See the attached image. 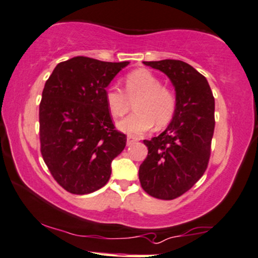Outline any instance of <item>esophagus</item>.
<instances>
[{
	"mask_svg": "<svg viewBox=\"0 0 258 258\" xmlns=\"http://www.w3.org/2000/svg\"><path fill=\"white\" fill-rule=\"evenodd\" d=\"M136 142H138L137 137H133V136H128L127 137V145H133Z\"/></svg>",
	"mask_w": 258,
	"mask_h": 258,
	"instance_id": "esophagus-1",
	"label": "esophagus"
}]
</instances>
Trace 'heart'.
Returning <instances> with one entry per match:
<instances>
[{"label": "heart", "mask_w": 258, "mask_h": 258, "mask_svg": "<svg viewBox=\"0 0 258 258\" xmlns=\"http://www.w3.org/2000/svg\"><path fill=\"white\" fill-rule=\"evenodd\" d=\"M104 101L110 115H125L135 102V113L117 122V128L128 135H142L154 123L162 127L170 122L176 109L174 90L161 83L149 70H136L123 78V91L109 86L104 91Z\"/></svg>", "instance_id": "heart-1"}]
</instances>
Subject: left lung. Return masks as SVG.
Returning a JSON list of instances; mask_svg holds the SVG:
<instances>
[{"mask_svg": "<svg viewBox=\"0 0 258 258\" xmlns=\"http://www.w3.org/2000/svg\"><path fill=\"white\" fill-rule=\"evenodd\" d=\"M173 83L176 109L157 137L143 141L148 156L139 167L143 190L159 200H174L202 178L209 163L215 127V99L206 77L180 60L144 61Z\"/></svg>", "mask_w": 258, "mask_h": 258, "instance_id": "obj_1", "label": "left lung"}]
</instances>
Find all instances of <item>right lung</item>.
Segmentation results:
<instances>
[{"label":"right lung","instance_id":"obj_1","mask_svg":"<svg viewBox=\"0 0 258 258\" xmlns=\"http://www.w3.org/2000/svg\"><path fill=\"white\" fill-rule=\"evenodd\" d=\"M128 62L77 56L60 62L39 104V141L52 178L73 195L103 187L110 163L126 147L104 101L105 88Z\"/></svg>","mask_w":258,"mask_h":258}]
</instances>
